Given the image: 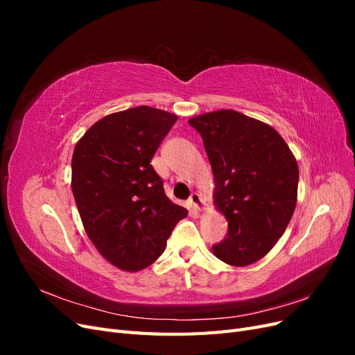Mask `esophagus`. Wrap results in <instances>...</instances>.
Segmentation results:
<instances>
[{"mask_svg":"<svg viewBox=\"0 0 355 355\" xmlns=\"http://www.w3.org/2000/svg\"><path fill=\"white\" fill-rule=\"evenodd\" d=\"M188 201H189V204H191L192 209H194V210H202L204 209V202H202L201 197L197 194V192H194V194H191Z\"/></svg>","mask_w":355,"mask_h":355,"instance_id":"esophagus-1","label":"esophagus"}]
</instances>
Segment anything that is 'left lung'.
<instances>
[{"label":"left lung","mask_w":355,"mask_h":355,"mask_svg":"<svg viewBox=\"0 0 355 355\" xmlns=\"http://www.w3.org/2000/svg\"><path fill=\"white\" fill-rule=\"evenodd\" d=\"M201 135L214 175V202L228 234L213 244L218 259L245 266L270 252L293 216L299 168L271 125L222 110L188 121Z\"/></svg>","instance_id":"8db88e82"}]
</instances>
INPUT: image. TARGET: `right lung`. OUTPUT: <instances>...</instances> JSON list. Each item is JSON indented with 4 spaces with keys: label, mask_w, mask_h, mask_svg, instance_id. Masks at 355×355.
Returning a JSON list of instances; mask_svg holds the SVG:
<instances>
[{
    "label": "right lung",
    "mask_w": 355,
    "mask_h": 355,
    "mask_svg": "<svg viewBox=\"0 0 355 355\" xmlns=\"http://www.w3.org/2000/svg\"><path fill=\"white\" fill-rule=\"evenodd\" d=\"M178 116L137 106L103 116L72 155V192L89 239L106 261L141 271L163 254L188 210L166 196L149 164Z\"/></svg>",
    "instance_id": "add662e5"
}]
</instances>
